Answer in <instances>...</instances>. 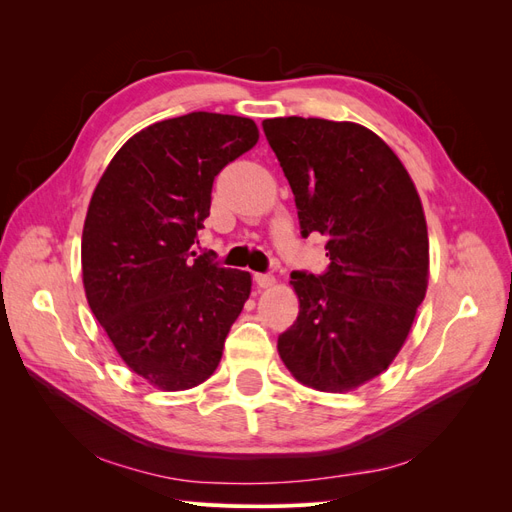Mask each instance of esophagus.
I'll return each instance as SVG.
<instances>
[{
    "label": "esophagus",
    "mask_w": 512,
    "mask_h": 512,
    "mask_svg": "<svg viewBox=\"0 0 512 512\" xmlns=\"http://www.w3.org/2000/svg\"><path fill=\"white\" fill-rule=\"evenodd\" d=\"M254 282L258 288H271L275 284V277L271 273H256Z\"/></svg>",
    "instance_id": "esophagus-1"
}]
</instances>
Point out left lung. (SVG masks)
I'll return each instance as SVG.
<instances>
[{
	"mask_svg": "<svg viewBox=\"0 0 512 512\" xmlns=\"http://www.w3.org/2000/svg\"><path fill=\"white\" fill-rule=\"evenodd\" d=\"M290 183L301 235L327 239L322 275L294 271L299 316L277 339L309 389L346 393L386 371L406 344L429 280L427 222L406 166L352 121H262Z\"/></svg>",
	"mask_w": 512,
	"mask_h": 512,
	"instance_id": "8db88e82",
	"label": "left lung"
}]
</instances>
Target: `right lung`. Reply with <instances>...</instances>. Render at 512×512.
<instances>
[{
	"label": "right lung",
	"mask_w": 512,
	"mask_h": 512,
	"mask_svg": "<svg viewBox=\"0 0 512 512\" xmlns=\"http://www.w3.org/2000/svg\"><path fill=\"white\" fill-rule=\"evenodd\" d=\"M247 117L190 113L151 123L100 177L83 226L87 303L121 361L160 391H188L220 365L252 275L194 243L213 179L258 143Z\"/></svg>",
	"instance_id": "right-lung-1"
}]
</instances>
